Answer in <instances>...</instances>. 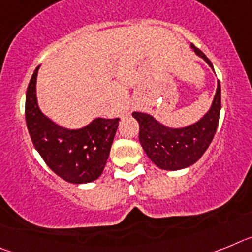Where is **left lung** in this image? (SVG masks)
<instances>
[{
  "instance_id": "obj_1",
  "label": "left lung",
  "mask_w": 252,
  "mask_h": 252,
  "mask_svg": "<svg viewBox=\"0 0 252 252\" xmlns=\"http://www.w3.org/2000/svg\"><path fill=\"white\" fill-rule=\"evenodd\" d=\"M195 54L206 60L213 68L211 60L192 44ZM221 111V86L217 83L213 103L208 112L195 124L183 128L165 127L153 116L133 112L140 126L139 141L149 159L164 170H179L193 165L201 159L212 142Z\"/></svg>"
}]
</instances>
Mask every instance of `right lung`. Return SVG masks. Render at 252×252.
Segmentation results:
<instances>
[{
    "instance_id": "obj_1",
    "label": "right lung",
    "mask_w": 252,
    "mask_h": 252,
    "mask_svg": "<svg viewBox=\"0 0 252 252\" xmlns=\"http://www.w3.org/2000/svg\"><path fill=\"white\" fill-rule=\"evenodd\" d=\"M35 69L26 91L25 119L35 149L46 165L73 184L90 183L102 174L120 119H95L79 130H66L49 120L36 101Z\"/></svg>"
}]
</instances>
